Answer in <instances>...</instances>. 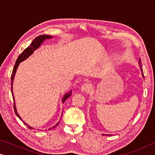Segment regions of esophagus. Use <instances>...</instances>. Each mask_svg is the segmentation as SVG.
<instances>
[{"mask_svg":"<svg viewBox=\"0 0 155 155\" xmlns=\"http://www.w3.org/2000/svg\"><path fill=\"white\" fill-rule=\"evenodd\" d=\"M91 88H92V86L90 84L88 83H84L83 84V85L82 86V87H81V90L83 92H90L91 91Z\"/></svg>","mask_w":155,"mask_h":155,"instance_id":"34e87169","label":"esophagus"}]
</instances>
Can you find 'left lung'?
<instances>
[{"instance_id":"8db88e82","label":"left lung","mask_w":155,"mask_h":155,"mask_svg":"<svg viewBox=\"0 0 155 155\" xmlns=\"http://www.w3.org/2000/svg\"><path fill=\"white\" fill-rule=\"evenodd\" d=\"M139 64H140V69H141V71H142V75L143 77L144 78V76H143V69H142V62H141V59L140 58L139 59Z\"/></svg>"}]
</instances>
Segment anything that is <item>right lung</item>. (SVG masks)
Masks as SVG:
<instances>
[{
	"label": "right lung",
	"instance_id": "obj_1",
	"mask_svg": "<svg viewBox=\"0 0 155 155\" xmlns=\"http://www.w3.org/2000/svg\"><path fill=\"white\" fill-rule=\"evenodd\" d=\"M51 38H52V37H51V36H49V35H40V36L37 37L33 41H32V43H31V44L30 45L28 48H26L25 50H24L22 51V52L21 53L20 55L18 56L17 61H16L15 64V65H14V67H13V71H12V76H11V77H12V78H11V80H12V96H13V91H12V90H13V89H12V88H13V78H14V76H15V71H16V69H17V68H18V67L19 64H20V62H22L23 61H24V60L28 58V57L29 56H31V54H32V53H33V51H34L35 50H36L37 48H38L39 47L40 45L41 44V43H42V42L43 41H44L45 39H51ZM71 93V92H70L69 93L65 94L64 97H63V99H62V102L64 103L65 101H66L67 99H68V97H70ZM13 99H14V97H13ZM13 108H14V111H15V114L17 115L18 117L19 118H20V120H21V118H20V116H19V114H18V112H17V111H16V108H15V102L13 103ZM24 123L26 125H27V124H26L25 123H24ZM58 123L56 124V125L55 127H52V128H54V127H56L57 125H58ZM27 126H28V125H27ZM28 127L29 129H32V127H31L30 126H28Z\"/></svg>",
	"mask_w": 155,
	"mask_h": 155
}]
</instances>
